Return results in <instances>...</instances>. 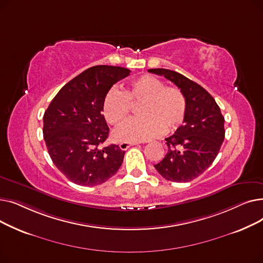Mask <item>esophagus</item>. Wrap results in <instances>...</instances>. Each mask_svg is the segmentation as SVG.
Segmentation results:
<instances>
[{"mask_svg": "<svg viewBox=\"0 0 263 263\" xmlns=\"http://www.w3.org/2000/svg\"><path fill=\"white\" fill-rule=\"evenodd\" d=\"M139 143L137 142H133V143H129V142H122V143H120L119 144V148L121 149V150H127L129 147H131V146H134V145H137Z\"/></svg>", "mask_w": 263, "mask_h": 263, "instance_id": "1", "label": "esophagus"}]
</instances>
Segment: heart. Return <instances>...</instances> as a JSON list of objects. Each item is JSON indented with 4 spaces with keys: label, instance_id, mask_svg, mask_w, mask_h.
I'll return each instance as SVG.
<instances>
[{
    "label": "heart",
    "instance_id": "b5f03b06",
    "mask_svg": "<svg viewBox=\"0 0 263 263\" xmlns=\"http://www.w3.org/2000/svg\"><path fill=\"white\" fill-rule=\"evenodd\" d=\"M142 114L127 121L116 131L120 141L143 142L180 126L186 113V100L180 89L145 74L134 80L126 91L110 89L103 100V115L113 126H119L130 115L132 104L140 103Z\"/></svg>",
    "mask_w": 263,
    "mask_h": 263
}]
</instances>
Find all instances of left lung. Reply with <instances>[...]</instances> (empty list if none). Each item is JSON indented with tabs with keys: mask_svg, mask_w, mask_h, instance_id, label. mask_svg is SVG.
<instances>
[{
	"mask_svg": "<svg viewBox=\"0 0 263 263\" xmlns=\"http://www.w3.org/2000/svg\"><path fill=\"white\" fill-rule=\"evenodd\" d=\"M148 71L172 81L186 100L183 124L165 139L168 151L155 167L166 180L189 182L215 160L225 139V119L213 97L194 81L168 69Z\"/></svg>",
	"mask_w": 263,
	"mask_h": 263,
	"instance_id": "obj_1",
	"label": "left lung"
}]
</instances>
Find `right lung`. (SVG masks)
Masks as SVG:
<instances>
[{
    "mask_svg": "<svg viewBox=\"0 0 263 263\" xmlns=\"http://www.w3.org/2000/svg\"><path fill=\"white\" fill-rule=\"evenodd\" d=\"M130 72L116 66L90 67L63 86L45 112L48 153L71 182L98 185L121 166L126 151L115 144L101 147L109 132L102 110L110 87Z\"/></svg>",
    "mask_w": 263,
    "mask_h": 263,
    "instance_id": "1",
    "label": "right lung"
}]
</instances>
